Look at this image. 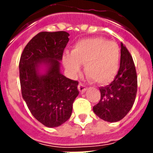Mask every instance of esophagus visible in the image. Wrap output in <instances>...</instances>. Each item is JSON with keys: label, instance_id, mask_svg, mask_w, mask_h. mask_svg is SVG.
<instances>
[{"label": "esophagus", "instance_id": "obj_1", "mask_svg": "<svg viewBox=\"0 0 153 153\" xmlns=\"http://www.w3.org/2000/svg\"><path fill=\"white\" fill-rule=\"evenodd\" d=\"M78 88H79V91H80L82 94L84 93V92H86V91L87 90V87H86L85 85H83L82 83H79Z\"/></svg>", "mask_w": 153, "mask_h": 153}]
</instances>
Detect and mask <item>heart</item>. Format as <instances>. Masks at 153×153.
Listing matches in <instances>:
<instances>
[{"label":"heart","instance_id":"heart-1","mask_svg":"<svg viewBox=\"0 0 153 153\" xmlns=\"http://www.w3.org/2000/svg\"><path fill=\"white\" fill-rule=\"evenodd\" d=\"M121 53L118 45L102 38H90L74 44L71 54H65L62 62L73 75L85 64V73L96 83L107 84L116 77L120 66Z\"/></svg>","mask_w":153,"mask_h":153}]
</instances>
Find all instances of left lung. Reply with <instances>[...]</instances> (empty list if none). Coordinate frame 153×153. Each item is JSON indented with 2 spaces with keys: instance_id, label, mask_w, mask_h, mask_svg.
Here are the masks:
<instances>
[{
  "instance_id": "obj_1",
  "label": "left lung",
  "mask_w": 153,
  "mask_h": 153,
  "mask_svg": "<svg viewBox=\"0 0 153 153\" xmlns=\"http://www.w3.org/2000/svg\"><path fill=\"white\" fill-rule=\"evenodd\" d=\"M120 68L109 85L100 87L101 99L93 107L94 114L109 122H116L132 109L137 91V76L130 53L121 44Z\"/></svg>"
}]
</instances>
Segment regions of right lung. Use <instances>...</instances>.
I'll return each instance as SVG.
<instances>
[{
	"mask_svg": "<svg viewBox=\"0 0 153 153\" xmlns=\"http://www.w3.org/2000/svg\"><path fill=\"white\" fill-rule=\"evenodd\" d=\"M70 35L66 32H42L35 36L20 56L21 94L35 118L54 128L71 117L79 95V82L60 72V62Z\"/></svg>",
	"mask_w": 153,
	"mask_h": 153,
	"instance_id": "1",
	"label": "right lung"
}]
</instances>
